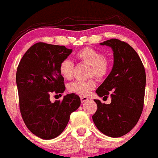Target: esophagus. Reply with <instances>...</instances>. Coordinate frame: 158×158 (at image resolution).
Segmentation results:
<instances>
[{
	"label": "esophagus",
	"instance_id": "34e87169",
	"mask_svg": "<svg viewBox=\"0 0 158 158\" xmlns=\"http://www.w3.org/2000/svg\"><path fill=\"white\" fill-rule=\"evenodd\" d=\"M80 99H81V102H82V103H85L86 101H88V100H89L88 97H85V96H81Z\"/></svg>",
	"mask_w": 158,
	"mask_h": 158
}]
</instances>
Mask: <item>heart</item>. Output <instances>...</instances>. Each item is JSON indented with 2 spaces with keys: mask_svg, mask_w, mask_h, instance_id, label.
<instances>
[{
  "mask_svg": "<svg viewBox=\"0 0 158 158\" xmlns=\"http://www.w3.org/2000/svg\"><path fill=\"white\" fill-rule=\"evenodd\" d=\"M76 57L84 63L91 66L90 76L94 75L100 79L108 74L110 70V61L98 50L90 47L84 48L76 53ZM59 72L64 79H70L73 73V63L72 60L68 58L62 60L59 65ZM95 87L96 82L94 79L87 80L77 79L69 85L68 89L71 92L81 95H88Z\"/></svg>",
  "mask_w": 158,
  "mask_h": 158,
  "instance_id": "obj_1",
  "label": "heart"
}]
</instances>
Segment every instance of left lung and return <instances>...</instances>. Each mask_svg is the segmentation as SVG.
<instances>
[{"mask_svg":"<svg viewBox=\"0 0 158 158\" xmlns=\"http://www.w3.org/2000/svg\"><path fill=\"white\" fill-rule=\"evenodd\" d=\"M113 52V67L104 82L96 90L100 98L112 99L110 104L94 100L98 110L92 116L95 126L110 137H121L137 124L143 112L146 76L136 52L117 39L100 43Z\"/></svg>","mask_w":158,"mask_h":158,"instance_id":"1","label":"left lung"}]
</instances>
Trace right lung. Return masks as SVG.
<instances>
[{"label":"right lung","mask_w":158,"mask_h":158,"mask_svg":"<svg viewBox=\"0 0 158 158\" xmlns=\"http://www.w3.org/2000/svg\"><path fill=\"white\" fill-rule=\"evenodd\" d=\"M64 46L37 43L26 52L16 72L19 107L22 117L29 131L43 139H52L63 132L70 114L80 106L75 94L63 100L52 103V94L65 91L60 63L72 53Z\"/></svg>","instance_id":"add662e5"}]
</instances>
